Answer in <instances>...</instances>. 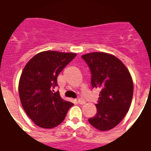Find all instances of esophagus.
I'll use <instances>...</instances> for the list:
<instances>
[{"label":"esophagus","mask_w":151,"mask_h":151,"mask_svg":"<svg viewBox=\"0 0 151 151\" xmlns=\"http://www.w3.org/2000/svg\"><path fill=\"white\" fill-rule=\"evenodd\" d=\"M77 101H78V103H79L80 104H85V101H84L83 99L79 98L78 100H77Z\"/></svg>","instance_id":"34e87169"}]
</instances>
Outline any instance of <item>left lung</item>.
Wrapping results in <instances>:
<instances>
[{"label": "left lung", "mask_w": 151, "mask_h": 151, "mask_svg": "<svg viewBox=\"0 0 151 151\" xmlns=\"http://www.w3.org/2000/svg\"><path fill=\"white\" fill-rule=\"evenodd\" d=\"M81 57L91 71L92 87L100 89L97 113L88 122L99 130H109L122 122L130 107L134 93L130 73L119 59L107 53H89Z\"/></svg>", "instance_id": "obj_1"}]
</instances>
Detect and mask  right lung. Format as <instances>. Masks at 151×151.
Segmentation results:
<instances>
[{
  "mask_svg": "<svg viewBox=\"0 0 151 151\" xmlns=\"http://www.w3.org/2000/svg\"><path fill=\"white\" fill-rule=\"evenodd\" d=\"M76 56L75 53L43 51L34 56L23 69L18 87L20 100L26 114L39 127H56L73 105L54 88L59 73Z\"/></svg>",
  "mask_w": 151,
  "mask_h": 151,
  "instance_id": "add662e5",
  "label": "right lung"
}]
</instances>
